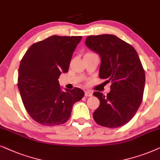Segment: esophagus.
<instances>
[{
  "label": "esophagus",
  "instance_id": "obj_1",
  "mask_svg": "<svg viewBox=\"0 0 160 160\" xmlns=\"http://www.w3.org/2000/svg\"><path fill=\"white\" fill-rule=\"evenodd\" d=\"M91 96H92V93H91V92H90L89 91H86V92H85V97H91Z\"/></svg>",
  "mask_w": 160,
  "mask_h": 160
}]
</instances>
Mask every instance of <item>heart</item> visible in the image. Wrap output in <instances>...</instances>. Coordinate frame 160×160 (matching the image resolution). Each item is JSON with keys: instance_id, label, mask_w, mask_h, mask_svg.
Returning <instances> with one entry per match:
<instances>
[{"instance_id": "1", "label": "heart", "mask_w": 160, "mask_h": 160, "mask_svg": "<svg viewBox=\"0 0 160 160\" xmlns=\"http://www.w3.org/2000/svg\"><path fill=\"white\" fill-rule=\"evenodd\" d=\"M86 54H93L92 52H88V53H86Z\"/></svg>"}]
</instances>
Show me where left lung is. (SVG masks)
<instances>
[{
  "mask_svg": "<svg viewBox=\"0 0 160 160\" xmlns=\"http://www.w3.org/2000/svg\"><path fill=\"white\" fill-rule=\"evenodd\" d=\"M85 43L101 57L99 78L111 82L107 95L93 93L100 102L93 119L108 128L122 127L135 116L143 96L146 78L138 52L131 44L110 34L89 36Z\"/></svg>",
  "mask_w": 160,
  "mask_h": 160,
  "instance_id": "1",
  "label": "left lung"
}]
</instances>
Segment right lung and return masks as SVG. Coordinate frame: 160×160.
<instances>
[{"label":"right lung","mask_w":160,"mask_h":160,"mask_svg":"<svg viewBox=\"0 0 160 160\" xmlns=\"http://www.w3.org/2000/svg\"><path fill=\"white\" fill-rule=\"evenodd\" d=\"M82 37L53 35L32 44L20 61L18 86L28 113L43 126L64 123L72 106L84 97L74 88L61 91L58 78L68 72L72 54Z\"/></svg>","instance_id":"obj_1"}]
</instances>
